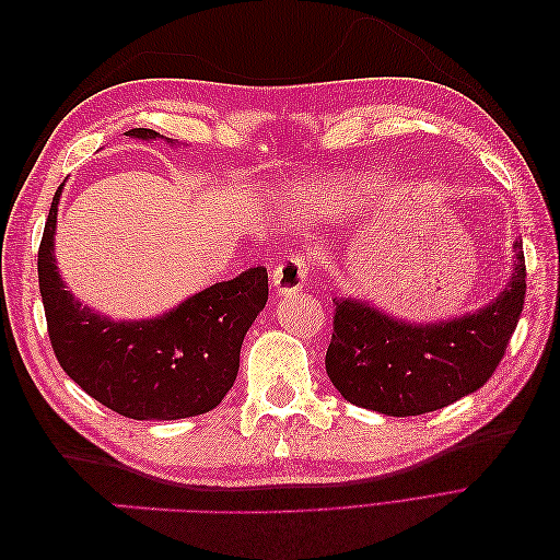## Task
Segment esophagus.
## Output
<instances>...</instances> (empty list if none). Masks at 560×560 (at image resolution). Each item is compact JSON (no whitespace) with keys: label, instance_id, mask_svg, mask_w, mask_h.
Segmentation results:
<instances>
[{"label":"esophagus","instance_id":"esophagus-1","mask_svg":"<svg viewBox=\"0 0 560 560\" xmlns=\"http://www.w3.org/2000/svg\"><path fill=\"white\" fill-rule=\"evenodd\" d=\"M306 270H308V264L301 254H287V257H282L273 270L276 294L282 296V294H292L301 290V287L306 284Z\"/></svg>","mask_w":560,"mask_h":560}]
</instances>
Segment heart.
<instances>
[{"instance_id": "obj_1", "label": "heart", "mask_w": 560, "mask_h": 560, "mask_svg": "<svg viewBox=\"0 0 560 560\" xmlns=\"http://www.w3.org/2000/svg\"><path fill=\"white\" fill-rule=\"evenodd\" d=\"M301 200H306V202H308V198H301ZM303 208H306V206H303Z\"/></svg>"}]
</instances>
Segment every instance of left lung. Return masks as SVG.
Masks as SVG:
<instances>
[{"label": "left lung", "instance_id": "8db88e82", "mask_svg": "<svg viewBox=\"0 0 560 560\" xmlns=\"http://www.w3.org/2000/svg\"><path fill=\"white\" fill-rule=\"evenodd\" d=\"M504 292L486 308L436 325L387 317L336 299L327 376L350 404L385 416H420L479 389L510 346L525 299L523 243Z\"/></svg>", "mask_w": 560, "mask_h": 560}]
</instances>
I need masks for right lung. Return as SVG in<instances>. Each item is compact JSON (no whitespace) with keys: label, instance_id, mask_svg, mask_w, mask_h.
<instances>
[{"label":"right lung","instance_id":"1","mask_svg":"<svg viewBox=\"0 0 560 560\" xmlns=\"http://www.w3.org/2000/svg\"><path fill=\"white\" fill-rule=\"evenodd\" d=\"M128 135L161 138L149 128ZM60 189L50 202L37 268L50 348L65 374L126 418L177 420L212 411L233 387L243 338L266 306V268L254 266L217 282L161 317L114 322L81 308L58 276L54 233Z\"/></svg>","mask_w":560,"mask_h":560}]
</instances>
